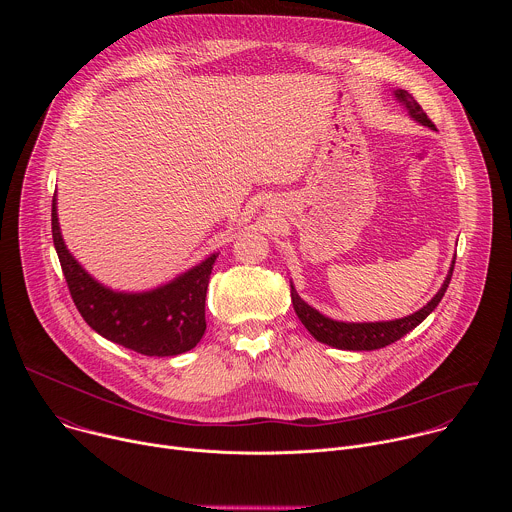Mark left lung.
Instances as JSON below:
<instances>
[{
	"label": "left lung",
	"mask_w": 512,
	"mask_h": 512,
	"mask_svg": "<svg viewBox=\"0 0 512 512\" xmlns=\"http://www.w3.org/2000/svg\"><path fill=\"white\" fill-rule=\"evenodd\" d=\"M395 99L407 109L409 117L413 121H417L419 125H425L429 129H433L435 125L429 121V117L423 113L421 105L403 89L395 91ZM454 263L450 265V271L440 287V291L415 314H409L405 318H397V320H387V322H338L332 320L324 314H320L316 308H312L310 304H306L291 283V304H294V310L298 314V318L302 320V324L308 328V332L322 344L340 348V350H377L383 346H389L393 342H397L399 338H403L405 334H409L413 328H417L435 308L437 304L442 302L446 289L450 285L452 273H454Z\"/></svg>",
	"instance_id": "1"
}]
</instances>
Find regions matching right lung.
Returning a JSON list of instances; mask_svg holds the SVG:
<instances>
[{
    "label": "right lung",
    "mask_w": 512,
    "mask_h": 512,
    "mask_svg": "<svg viewBox=\"0 0 512 512\" xmlns=\"http://www.w3.org/2000/svg\"><path fill=\"white\" fill-rule=\"evenodd\" d=\"M56 210L54 194V249L72 302L97 334L145 356H176L200 342L206 330V287L218 253L154 289L115 291L99 283L66 249Z\"/></svg>",
    "instance_id": "right-lung-1"
}]
</instances>
